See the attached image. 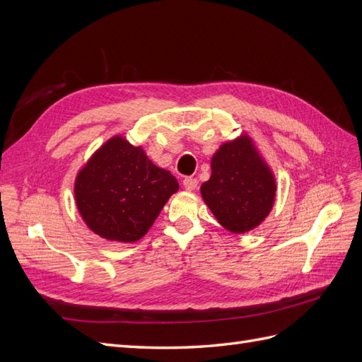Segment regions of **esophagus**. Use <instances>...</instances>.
I'll use <instances>...</instances> for the list:
<instances>
[{"mask_svg":"<svg viewBox=\"0 0 362 362\" xmlns=\"http://www.w3.org/2000/svg\"><path fill=\"white\" fill-rule=\"evenodd\" d=\"M182 185H184V189H185V190L192 192V190H194L196 187H198V180H196V178H192V177H187V178H184V180H182Z\"/></svg>","mask_w":362,"mask_h":362,"instance_id":"obj_1","label":"esophagus"}]
</instances>
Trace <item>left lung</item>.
I'll return each instance as SVG.
<instances>
[{
    "label": "left lung",
    "instance_id": "1",
    "mask_svg": "<svg viewBox=\"0 0 362 362\" xmlns=\"http://www.w3.org/2000/svg\"><path fill=\"white\" fill-rule=\"evenodd\" d=\"M210 211L229 233L243 234L262 223L276 198V181L247 134L226 141L211 158V177L201 185Z\"/></svg>",
    "mask_w": 362,
    "mask_h": 362
}]
</instances>
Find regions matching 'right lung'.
Listing matches in <instances>:
<instances>
[{
    "label": "right lung",
    "mask_w": 362,
    "mask_h": 362,
    "mask_svg": "<svg viewBox=\"0 0 362 362\" xmlns=\"http://www.w3.org/2000/svg\"><path fill=\"white\" fill-rule=\"evenodd\" d=\"M178 189L177 178L156 166L141 146L113 136L80 169L74 193L90 231L110 242L134 243Z\"/></svg>",
    "instance_id": "obj_1"
}]
</instances>
